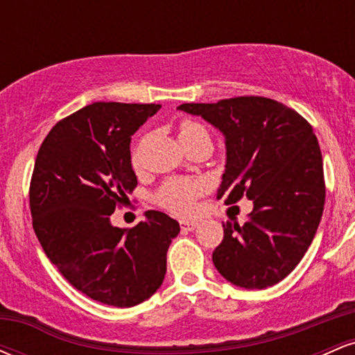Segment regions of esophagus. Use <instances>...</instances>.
Segmentation results:
<instances>
[{
	"mask_svg": "<svg viewBox=\"0 0 355 355\" xmlns=\"http://www.w3.org/2000/svg\"><path fill=\"white\" fill-rule=\"evenodd\" d=\"M197 225H198L197 222H189V220H182V222H180V229H182L183 232H191V230H195V229H197Z\"/></svg>",
	"mask_w": 355,
	"mask_h": 355,
	"instance_id": "esophagus-1",
	"label": "esophagus"
}]
</instances>
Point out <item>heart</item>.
<instances>
[{
	"label": "heart",
	"mask_w": 355,
	"mask_h": 355,
	"mask_svg": "<svg viewBox=\"0 0 355 355\" xmlns=\"http://www.w3.org/2000/svg\"><path fill=\"white\" fill-rule=\"evenodd\" d=\"M207 138L210 140V133L207 126L197 120L191 118H185L180 123V140L182 144H190V141L202 140ZM133 164L138 162V150H135L132 155ZM205 191V185L202 182H191V180H182V178H172V180L165 182L157 191V202L166 210L172 214L182 215H191L197 209L198 197Z\"/></svg>",
	"instance_id": "heart-1"
}]
</instances>
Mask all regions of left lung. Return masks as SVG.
Here are the masks:
<instances>
[{
  "label": "left lung",
  "instance_id": "left-lung-1",
  "mask_svg": "<svg viewBox=\"0 0 355 355\" xmlns=\"http://www.w3.org/2000/svg\"><path fill=\"white\" fill-rule=\"evenodd\" d=\"M225 135L227 165L217 198L247 197L254 211L243 225L227 222L211 260L232 284L266 288L302 260L325 203L322 153L312 126L295 110L266 96L183 103Z\"/></svg>",
  "mask_w": 355,
  "mask_h": 355
}]
</instances>
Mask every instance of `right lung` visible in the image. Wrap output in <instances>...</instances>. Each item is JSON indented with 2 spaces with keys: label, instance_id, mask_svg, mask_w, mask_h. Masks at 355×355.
Masks as SVG:
<instances>
[{
  "label": "right lung",
  "instance_id": "obj_1",
  "mask_svg": "<svg viewBox=\"0 0 355 355\" xmlns=\"http://www.w3.org/2000/svg\"><path fill=\"white\" fill-rule=\"evenodd\" d=\"M160 107L98 101L64 116L43 140L31 175L30 210L44 254L73 287L113 307H133L157 292L180 232L157 210L132 229L110 222L138 183L132 135Z\"/></svg>",
  "mask_w": 355,
  "mask_h": 355
}]
</instances>
